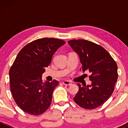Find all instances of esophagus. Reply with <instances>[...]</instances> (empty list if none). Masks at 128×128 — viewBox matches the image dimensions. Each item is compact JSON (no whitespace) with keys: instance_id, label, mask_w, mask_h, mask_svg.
Listing matches in <instances>:
<instances>
[{"instance_id":"obj_1","label":"esophagus","mask_w":128,"mask_h":128,"mask_svg":"<svg viewBox=\"0 0 128 128\" xmlns=\"http://www.w3.org/2000/svg\"><path fill=\"white\" fill-rule=\"evenodd\" d=\"M62 83H63V84L65 85V86H70V85L72 84L71 82H69V81H68V80L64 81V82H63Z\"/></svg>"}]
</instances>
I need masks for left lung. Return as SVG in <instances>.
<instances>
[{
	"label": "left lung",
	"mask_w": 128,
	"mask_h": 128,
	"mask_svg": "<svg viewBox=\"0 0 128 128\" xmlns=\"http://www.w3.org/2000/svg\"><path fill=\"white\" fill-rule=\"evenodd\" d=\"M78 54L83 72L88 70L91 85L78 86L74 100L78 105L88 110L103 104L111 96L118 79V66L109 52L100 45L85 40L68 41Z\"/></svg>",
	"instance_id": "obj_1"
}]
</instances>
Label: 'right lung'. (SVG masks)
Listing matches in <instances>:
<instances>
[{"instance_id": "obj_1", "label": "right lung", "mask_w": 128, "mask_h": 128, "mask_svg": "<svg viewBox=\"0 0 128 128\" xmlns=\"http://www.w3.org/2000/svg\"><path fill=\"white\" fill-rule=\"evenodd\" d=\"M65 43L52 38L34 40L24 46L15 58L9 71L10 89L16 104L25 113L38 115L50 106L59 82L42 83V74L57 50Z\"/></svg>"}]
</instances>
